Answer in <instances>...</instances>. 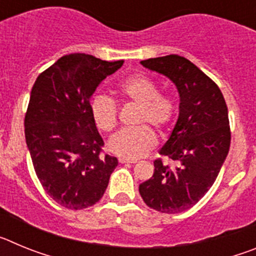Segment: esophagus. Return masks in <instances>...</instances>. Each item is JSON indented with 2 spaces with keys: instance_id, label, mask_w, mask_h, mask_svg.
<instances>
[{
  "instance_id": "esophagus-1",
  "label": "esophagus",
  "mask_w": 256,
  "mask_h": 256,
  "mask_svg": "<svg viewBox=\"0 0 256 256\" xmlns=\"http://www.w3.org/2000/svg\"><path fill=\"white\" fill-rule=\"evenodd\" d=\"M119 162H120V164H134V162H137V160L126 159V158H119Z\"/></svg>"
}]
</instances>
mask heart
I'll use <instances>...</instances> for the list:
<instances>
[{"mask_svg": "<svg viewBox=\"0 0 256 256\" xmlns=\"http://www.w3.org/2000/svg\"><path fill=\"white\" fill-rule=\"evenodd\" d=\"M120 92L126 98L138 105L137 123H150L159 130H166L176 116V105L166 96L159 94L155 83L144 76L126 78L120 84ZM91 112L96 126L101 130L110 132L118 122V108L108 96H96L91 102ZM158 138L146 124L122 130L112 136L108 144V150L126 159H138L155 148Z\"/></svg>", "mask_w": 256, "mask_h": 256, "instance_id": "heart-1", "label": "heart"}]
</instances>
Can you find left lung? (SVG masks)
Instances as JSON below:
<instances>
[{"instance_id": "8db88e82", "label": "left lung", "mask_w": 256, "mask_h": 256, "mask_svg": "<svg viewBox=\"0 0 256 256\" xmlns=\"http://www.w3.org/2000/svg\"><path fill=\"white\" fill-rule=\"evenodd\" d=\"M146 69L170 79L180 94V114L162 155L178 162H154V174L140 184L144 204L176 214L198 204L216 182L230 151L228 108L218 86L191 61L178 55L141 61Z\"/></svg>"}]
</instances>
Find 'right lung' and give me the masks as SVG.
<instances>
[{"label":"right lung","mask_w":256,"mask_h":256,"mask_svg":"<svg viewBox=\"0 0 256 256\" xmlns=\"http://www.w3.org/2000/svg\"><path fill=\"white\" fill-rule=\"evenodd\" d=\"M124 61L86 54L58 58L38 76L26 114V141L44 191L72 210L92 206L105 194L118 159L102 155L104 141L91 112V97Z\"/></svg>","instance_id":"1"}]
</instances>
